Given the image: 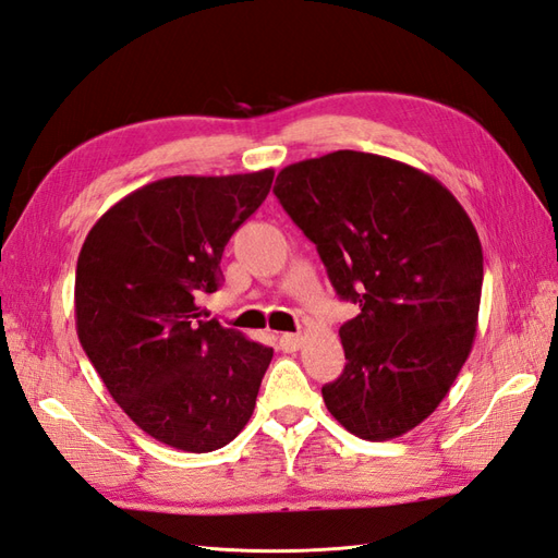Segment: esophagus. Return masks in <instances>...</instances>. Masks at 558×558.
Returning <instances> with one entry per match:
<instances>
[{"instance_id": "1", "label": "esophagus", "mask_w": 558, "mask_h": 558, "mask_svg": "<svg viewBox=\"0 0 558 558\" xmlns=\"http://www.w3.org/2000/svg\"><path fill=\"white\" fill-rule=\"evenodd\" d=\"M299 347H302V337H299V335H290V332L280 335V349H282V351L292 353V351H296Z\"/></svg>"}]
</instances>
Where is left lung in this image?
I'll list each match as a JSON object with an SVG mask.
<instances>
[{
  "label": "left lung",
  "mask_w": 558,
  "mask_h": 558,
  "mask_svg": "<svg viewBox=\"0 0 558 558\" xmlns=\"http://www.w3.org/2000/svg\"><path fill=\"white\" fill-rule=\"evenodd\" d=\"M282 209L316 245L339 299L347 367L323 387L332 417L365 440L422 424L450 391L476 337L483 250L454 195L424 171L337 150L284 167Z\"/></svg>",
  "instance_id": "1"
}]
</instances>
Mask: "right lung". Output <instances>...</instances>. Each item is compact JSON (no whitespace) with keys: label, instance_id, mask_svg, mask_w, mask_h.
Returning <instances> with one entry per match:
<instances>
[{"label":"right lung","instance_id":"right-lung-1","mask_svg":"<svg viewBox=\"0 0 558 558\" xmlns=\"http://www.w3.org/2000/svg\"><path fill=\"white\" fill-rule=\"evenodd\" d=\"M274 174L153 181L112 205L82 245L80 344L130 420L169 448L219 450L254 412L274 349L205 320L197 296L219 290L226 242Z\"/></svg>","mask_w":558,"mask_h":558}]
</instances>
